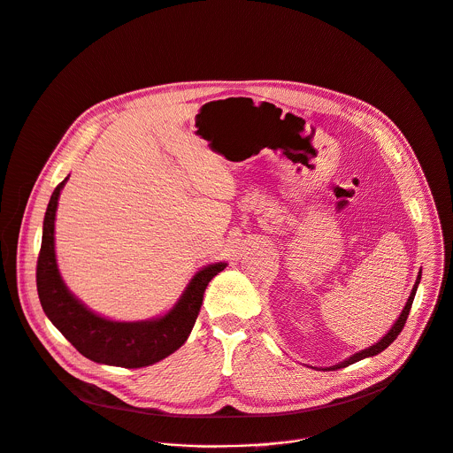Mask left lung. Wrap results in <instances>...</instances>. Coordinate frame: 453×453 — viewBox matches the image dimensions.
<instances>
[{
    "label": "left lung",
    "mask_w": 453,
    "mask_h": 453,
    "mask_svg": "<svg viewBox=\"0 0 453 453\" xmlns=\"http://www.w3.org/2000/svg\"><path fill=\"white\" fill-rule=\"evenodd\" d=\"M419 280H421V271L418 273L416 284H414V288H412V291H411V295H409V298H407V303H405L403 311L400 312V316H398V319L395 321V325L391 326V330H389L379 342H375V344L370 346V348H365V349H360V351L353 353L351 357L344 358L342 363H339V365H335V366H328V368H325V370H334V372H335V370L346 368V366H349V365H353V363H358V360H363V358H366V357H373V355H379L380 351H384V349L400 335V332H402V328H403V325H405V321H407V318H409V311H411V307H412V302H414V296H416ZM314 370H318V368H314Z\"/></svg>",
    "instance_id": "8db88e82"
}]
</instances>
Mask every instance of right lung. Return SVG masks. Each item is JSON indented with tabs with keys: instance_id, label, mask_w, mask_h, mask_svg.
<instances>
[{
	"instance_id": "right-lung-1",
	"label": "right lung",
	"mask_w": 453,
	"mask_h": 453,
	"mask_svg": "<svg viewBox=\"0 0 453 453\" xmlns=\"http://www.w3.org/2000/svg\"><path fill=\"white\" fill-rule=\"evenodd\" d=\"M67 178L55 188L42 223V244L37 260V293L42 311L60 334L83 357L95 363L130 370L151 366L188 341L205 289L219 271L226 267V262L202 267L178 302L158 318L114 321L93 312L67 289L57 265L55 214Z\"/></svg>"
}]
</instances>
